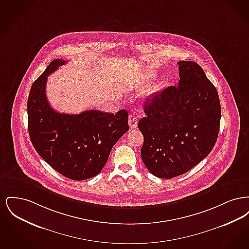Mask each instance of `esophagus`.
Segmentation results:
<instances>
[{"label":"esophagus","instance_id":"esophagus-1","mask_svg":"<svg viewBox=\"0 0 249 249\" xmlns=\"http://www.w3.org/2000/svg\"><path fill=\"white\" fill-rule=\"evenodd\" d=\"M129 125H130V129H134L137 127L138 125V119L136 116L134 115H130L129 117Z\"/></svg>","mask_w":249,"mask_h":249}]
</instances>
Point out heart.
Listing matches in <instances>:
<instances>
[{"label":"heart","mask_w":249,"mask_h":249,"mask_svg":"<svg viewBox=\"0 0 249 249\" xmlns=\"http://www.w3.org/2000/svg\"><path fill=\"white\" fill-rule=\"evenodd\" d=\"M155 78H156V73L153 72V71H149V72H146V73L142 76L141 81H142V83H148V82L152 81ZM156 89H154L153 91H156Z\"/></svg>","instance_id":"heart-1"}]
</instances>
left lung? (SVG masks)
I'll use <instances>...</instances> for the list:
<instances>
[{"instance_id":"left-lung-1","label":"left lung","mask_w":249,"mask_h":249,"mask_svg":"<svg viewBox=\"0 0 249 249\" xmlns=\"http://www.w3.org/2000/svg\"><path fill=\"white\" fill-rule=\"evenodd\" d=\"M179 82L144 104L141 158L157 178L181 176L200 163L216 142L221 108L218 93L201 66L178 61Z\"/></svg>"}]
</instances>
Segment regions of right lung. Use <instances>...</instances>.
<instances>
[{
  "label": "right lung",
  "instance_id": "right-lung-1",
  "mask_svg": "<svg viewBox=\"0 0 249 249\" xmlns=\"http://www.w3.org/2000/svg\"><path fill=\"white\" fill-rule=\"evenodd\" d=\"M66 60H52L33 84L28 98V129L37 153L55 171L71 180L97 176L106 165L112 147L129 130L128 112L115 115L99 110L78 115L58 113L46 94L48 74Z\"/></svg>",
  "mask_w": 249,
  "mask_h": 249
}]
</instances>
